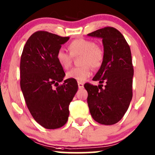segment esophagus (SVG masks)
Listing matches in <instances>:
<instances>
[{"instance_id":"esophagus-1","label":"esophagus","mask_w":155,"mask_h":155,"mask_svg":"<svg viewBox=\"0 0 155 155\" xmlns=\"http://www.w3.org/2000/svg\"><path fill=\"white\" fill-rule=\"evenodd\" d=\"M78 88H79L80 89H82V88H83V87H84V84L81 82H78Z\"/></svg>"}]
</instances>
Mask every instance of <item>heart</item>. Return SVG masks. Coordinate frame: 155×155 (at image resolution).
Returning <instances> with one entry per match:
<instances>
[{
	"label": "heart",
	"instance_id": "1",
	"mask_svg": "<svg viewBox=\"0 0 155 155\" xmlns=\"http://www.w3.org/2000/svg\"><path fill=\"white\" fill-rule=\"evenodd\" d=\"M68 49L70 54L60 49L55 55L57 62L63 69H67L70 67L72 61V56H82L80 61V64L82 66L71 69L67 73V77L69 79L83 82L91 75V67L94 69H97L101 67L103 62V50L92 40L74 39L69 44Z\"/></svg>",
	"mask_w": 155,
	"mask_h": 155
}]
</instances>
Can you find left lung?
Here are the masks:
<instances>
[{"label": "left lung", "mask_w": 155, "mask_h": 155, "mask_svg": "<svg viewBox=\"0 0 155 155\" xmlns=\"http://www.w3.org/2000/svg\"><path fill=\"white\" fill-rule=\"evenodd\" d=\"M102 39L104 60L93 78L100 85H84L90 113L101 124L112 125L122 119L133 97L134 69L130 46L119 31L105 27L88 34ZM106 83L102 89L101 83Z\"/></svg>", "instance_id": "1"}]
</instances>
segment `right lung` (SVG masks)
I'll return each mask as SVG.
<instances>
[{"instance_id": "1", "label": "right lung", "mask_w": 155, "mask_h": 155, "mask_svg": "<svg viewBox=\"0 0 155 155\" xmlns=\"http://www.w3.org/2000/svg\"><path fill=\"white\" fill-rule=\"evenodd\" d=\"M69 39L37 31L29 37L22 50L20 88L31 114L46 129H57L67 123L69 105L78 91L77 81L69 78L58 86L65 72L55 55Z\"/></svg>"}]
</instances>
